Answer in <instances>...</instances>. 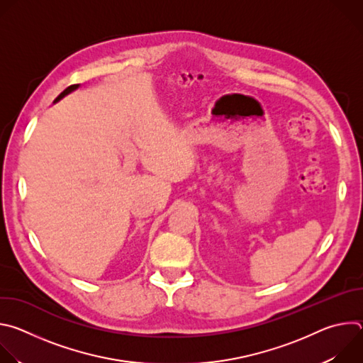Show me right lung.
I'll list each match as a JSON object with an SVG mask.
<instances>
[{
  "label": "right lung",
  "mask_w": 363,
  "mask_h": 363,
  "mask_svg": "<svg viewBox=\"0 0 363 363\" xmlns=\"http://www.w3.org/2000/svg\"><path fill=\"white\" fill-rule=\"evenodd\" d=\"M77 87H79V84H72V86H69V87H67V89H65V90H63V91H62V93H60V94H59V96H57V97H56V100H55V103H56V101H59V100H60V99H63V97H65V96H66V94H69V93H70V91H73V90H76V89H77Z\"/></svg>",
  "instance_id": "obj_1"
}]
</instances>
